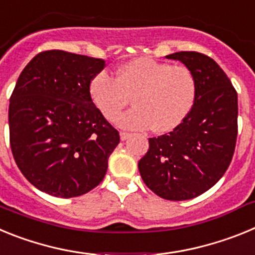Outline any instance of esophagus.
<instances>
[{"label":"esophagus","mask_w":255,"mask_h":255,"mask_svg":"<svg viewBox=\"0 0 255 255\" xmlns=\"http://www.w3.org/2000/svg\"><path fill=\"white\" fill-rule=\"evenodd\" d=\"M130 136H131V134H130V132H126V131H121L120 132L121 140H126V139H129Z\"/></svg>","instance_id":"34e87169"}]
</instances>
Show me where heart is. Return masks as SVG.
Wrapping results in <instances>:
<instances>
[{"instance_id":"obj_1","label":"heart","mask_w":255,"mask_h":255,"mask_svg":"<svg viewBox=\"0 0 255 255\" xmlns=\"http://www.w3.org/2000/svg\"><path fill=\"white\" fill-rule=\"evenodd\" d=\"M89 96L107 120L129 105L135 107L116 119L125 129L155 132L176 129L190 114L197 97V79L189 67L139 57L121 65L112 78L106 71L89 82Z\"/></svg>"}]
</instances>
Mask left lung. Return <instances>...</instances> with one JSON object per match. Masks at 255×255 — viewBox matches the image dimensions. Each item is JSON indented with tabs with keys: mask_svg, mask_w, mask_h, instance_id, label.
Instances as JSON below:
<instances>
[{
	"mask_svg": "<svg viewBox=\"0 0 255 255\" xmlns=\"http://www.w3.org/2000/svg\"><path fill=\"white\" fill-rule=\"evenodd\" d=\"M197 79L190 114L168 134L149 138V149L139 161L144 184L167 200L203 194L229 168L238 136V93L225 71L207 55L176 52Z\"/></svg>",
	"mask_w": 255,
	"mask_h": 255,
	"instance_id": "obj_1",
	"label": "left lung"
}]
</instances>
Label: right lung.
Wrapping results in <instances>:
<instances>
[{
    "instance_id": "1",
    "label": "right lung",
    "mask_w": 255,
    "mask_h": 255,
    "mask_svg": "<svg viewBox=\"0 0 255 255\" xmlns=\"http://www.w3.org/2000/svg\"><path fill=\"white\" fill-rule=\"evenodd\" d=\"M105 61L51 49L25 66L10 97L13 159L30 184L60 198L83 195L103 180L120 134L89 96Z\"/></svg>"
}]
</instances>
